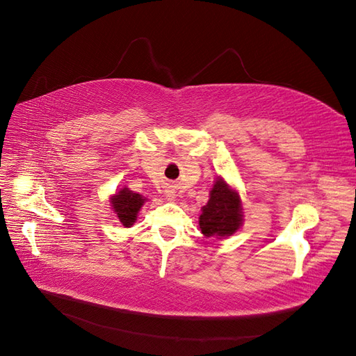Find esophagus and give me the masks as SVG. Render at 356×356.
<instances>
[{"instance_id":"esophagus-1","label":"esophagus","mask_w":356,"mask_h":356,"mask_svg":"<svg viewBox=\"0 0 356 356\" xmlns=\"http://www.w3.org/2000/svg\"><path fill=\"white\" fill-rule=\"evenodd\" d=\"M166 199H168V200H175V199H177L175 191H174V190H168V191H166Z\"/></svg>"}]
</instances>
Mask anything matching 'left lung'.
I'll use <instances>...</instances> for the list:
<instances>
[{"label":"left lung","mask_w":356,"mask_h":356,"mask_svg":"<svg viewBox=\"0 0 356 356\" xmlns=\"http://www.w3.org/2000/svg\"><path fill=\"white\" fill-rule=\"evenodd\" d=\"M242 222L243 213L239 193L218 177L199 217L202 233L207 238H227L241 229Z\"/></svg>","instance_id":"left-lung-1"}]
</instances>
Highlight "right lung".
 Listing matches in <instances>:
<instances>
[{
    "mask_svg": "<svg viewBox=\"0 0 356 356\" xmlns=\"http://www.w3.org/2000/svg\"><path fill=\"white\" fill-rule=\"evenodd\" d=\"M110 202L118 221H120L124 227H132L138 218L139 209L143 208V204L145 202V197H143L139 193H134L132 190L124 187L120 191H117L114 196H111Z\"/></svg>",
    "mask_w": 356,
    "mask_h": 356,
    "instance_id": "1",
    "label": "right lung"
}]
</instances>
